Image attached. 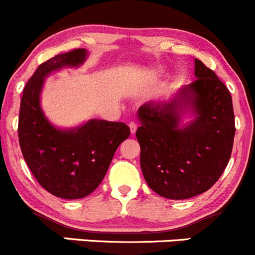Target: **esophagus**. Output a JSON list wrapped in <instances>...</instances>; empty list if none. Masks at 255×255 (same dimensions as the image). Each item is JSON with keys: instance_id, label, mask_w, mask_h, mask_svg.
<instances>
[{"instance_id": "esophagus-1", "label": "esophagus", "mask_w": 255, "mask_h": 255, "mask_svg": "<svg viewBox=\"0 0 255 255\" xmlns=\"http://www.w3.org/2000/svg\"><path fill=\"white\" fill-rule=\"evenodd\" d=\"M128 126H129V128H130V133H132V134H134L135 133V130H137V123L134 122V121H132V122H129L128 123Z\"/></svg>"}]
</instances>
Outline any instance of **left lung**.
Listing matches in <instances>:
<instances>
[{
    "mask_svg": "<svg viewBox=\"0 0 255 255\" xmlns=\"http://www.w3.org/2000/svg\"><path fill=\"white\" fill-rule=\"evenodd\" d=\"M196 80L168 104L138 110L135 132L140 168L148 186L160 196L185 200L207 191L225 171L235 140L232 96L202 61L195 59ZM190 103L198 117L179 128V111Z\"/></svg>",
    "mask_w": 255,
    "mask_h": 255,
    "instance_id": "left-lung-1",
    "label": "left lung"
}]
</instances>
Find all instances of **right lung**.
I'll return each instance as SVG.
<instances>
[{"instance_id": "obj_1", "label": "right lung", "mask_w": 255, "mask_h": 255, "mask_svg": "<svg viewBox=\"0 0 255 255\" xmlns=\"http://www.w3.org/2000/svg\"><path fill=\"white\" fill-rule=\"evenodd\" d=\"M85 49L58 54L38 66L23 89L18 138L33 176L48 192L66 200L82 199L104 180L116 149L130 134L122 122L91 120L70 130L54 128L39 104L44 78L63 66H78Z\"/></svg>"}]
</instances>
